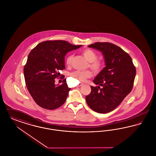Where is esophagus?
Instances as JSON below:
<instances>
[{
	"instance_id": "esophagus-1",
	"label": "esophagus",
	"mask_w": 156,
	"mask_h": 156,
	"mask_svg": "<svg viewBox=\"0 0 156 156\" xmlns=\"http://www.w3.org/2000/svg\"><path fill=\"white\" fill-rule=\"evenodd\" d=\"M82 85H83V83H80V84L78 85V87H81V86H82Z\"/></svg>"
}]
</instances>
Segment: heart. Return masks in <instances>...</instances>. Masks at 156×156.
Listing matches in <instances>:
<instances>
[{
    "mask_svg": "<svg viewBox=\"0 0 156 156\" xmlns=\"http://www.w3.org/2000/svg\"><path fill=\"white\" fill-rule=\"evenodd\" d=\"M82 54L85 58L90 62L89 67L93 69L95 73H99L102 70L103 68V64L101 61L97 60V54L94 51L90 49H86L82 51ZM73 57V55H69L67 56L66 60L67 65H69L71 63ZM92 76V72L90 70L83 71H76L71 74V77L73 80L79 82H85L87 79L90 78Z\"/></svg>",
    "mask_w": 156,
    "mask_h": 156,
    "instance_id": "1",
    "label": "heart"
}]
</instances>
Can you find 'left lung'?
<instances>
[{
  "mask_svg": "<svg viewBox=\"0 0 156 156\" xmlns=\"http://www.w3.org/2000/svg\"><path fill=\"white\" fill-rule=\"evenodd\" d=\"M88 47L102 52L105 67L93 81L98 86H90L91 92L85 99L93 111L108 113L114 110L131 92L136 68L130 56L116 45L97 42Z\"/></svg>",
  "mask_w": 156,
  "mask_h": 156,
  "instance_id": "obj_1",
  "label": "left lung"
}]
</instances>
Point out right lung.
I'll list each match as a JSON object with an SVG mask.
<instances>
[{"instance_id":"add662e5","label":"right lung","mask_w":156,"mask_h":156,"mask_svg":"<svg viewBox=\"0 0 156 156\" xmlns=\"http://www.w3.org/2000/svg\"><path fill=\"white\" fill-rule=\"evenodd\" d=\"M81 45L64 40L45 41L30 51L24 67V79L31 96L38 106L53 110L64 104L71 89L66 78L61 85L55 84V78L60 76V70L65 69L67 52Z\"/></svg>"}]
</instances>
